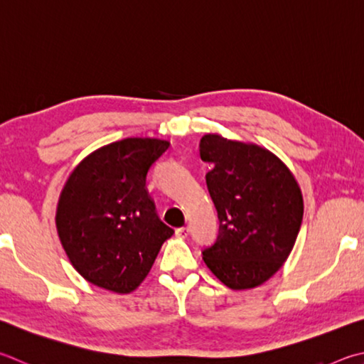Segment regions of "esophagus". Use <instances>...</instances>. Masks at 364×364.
<instances>
[{
    "instance_id": "1",
    "label": "esophagus",
    "mask_w": 364,
    "mask_h": 364,
    "mask_svg": "<svg viewBox=\"0 0 364 364\" xmlns=\"http://www.w3.org/2000/svg\"><path fill=\"white\" fill-rule=\"evenodd\" d=\"M175 235L180 237V239H186V237L189 235V229L188 228H180L175 230Z\"/></svg>"
}]
</instances>
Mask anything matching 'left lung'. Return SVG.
<instances>
[{
	"label": "left lung",
	"mask_w": 364,
	"mask_h": 364,
	"mask_svg": "<svg viewBox=\"0 0 364 364\" xmlns=\"http://www.w3.org/2000/svg\"><path fill=\"white\" fill-rule=\"evenodd\" d=\"M200 159L220 218V235L203 261L230 289L262 285L285 264L299 234L304 199L291 170L255 143L208 134Z\"/></svg>",
	"instance_id": "1"
}]
</instances>
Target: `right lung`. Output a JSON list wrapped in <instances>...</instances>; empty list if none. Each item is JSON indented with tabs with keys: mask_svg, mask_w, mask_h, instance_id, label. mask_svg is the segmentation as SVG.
I'll return each mask as SVG.
<instances>
[{
	"mask_svg": "<svg viewBox=\"0 0 364 364\" xmlns=\"http://www.w3.org/2000/svg\"><path fill=\"white\" fill-rule=\"evenodd\" d=\"M170 143L124 138L79 162L58 197L55 226L73 267L98 288L127 294L140 287L173 229L156 215L146 175Z\"/></svg>",
	"mask_w": 364,
	"mask_h": 364,
	"instance_id": "right-lung-1",
	"label": "right lung"
}]
</instances>
